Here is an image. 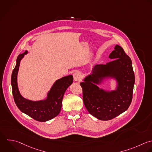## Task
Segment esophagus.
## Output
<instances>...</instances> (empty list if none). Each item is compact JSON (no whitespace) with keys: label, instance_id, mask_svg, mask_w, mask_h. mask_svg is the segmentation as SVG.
Instances as JSON below:
<instances>
[{"label":"esophagus","instance_id":"34e87169","mask_svg":"<svg viewBox=\"0 0 152 152\" xmlns=\"http://www.w3.org/2000/svg\"><path fill=\"white\" fill-rule=\"evenodd\" d=\"M73 77L75 81H80L81 80V74L78 72H75L73 74Z\"/></svg>","mask_w":152,"mask_h":152}]
</instances>
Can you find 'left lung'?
<instances>
[{
    "instance_id": "obj_1",
    "label": "left lung",
    "mask_w": 152,
    "mask_h": 152,
    "mask_svg": "<svg viewBox=\"0 0 152 152\" xmlns=\"http://www.w3.org/2000/svg\"><path fill=\"white\" fill-rule=\"evenodd\" d=\"M113 61L105 65H96L80 83L84 104L88 112L98 119H112L129 107L132 99L135 76L130 58L119 45L109 56ZM115 79V91H106L97 85L106 78Z\"/></svg>"
}]
</instances>
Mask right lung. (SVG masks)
Here are the masks:
<instances>
[{"label":"right lung","mask_w":152,"mask_h":152,"mask_svg":"<svg viewBox=\"0 0 152 152\" xmlns=\"http://www.w3.org/2000/svg\"><path fill=\"white\" fill-rule=\"evenodd\" d=\"M28 53L18 55L17 64L11 75V85L14 101L18 109L34 119L40 122L50 120L59 115L62 107V99L68 87L73 82V76L70 75L55 81L48 93L46 99L32 101L23 97L20 93L17 84V75L21 59Z\"/></svg>","instance_id":"1"}]
</instances>
